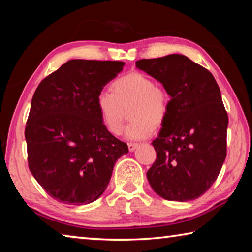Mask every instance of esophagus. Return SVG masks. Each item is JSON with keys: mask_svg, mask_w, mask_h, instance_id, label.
<instances>
[{"mask_svg": "<svg viewBox=\"0 0 252 252\" xmlns=\"http://www.w3.org/2000/svg\"><path fill=\"white\" fill-rule=\"evenodd\" d=\"M138 143H127V147H129V151H134L136 148H138Z\"/></svg>", "mask_w": 252, "mask_h": 252, "instance_id": "esophagus-1", "label": "esophagus"}]
</instances>
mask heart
Segmentation results:
<instances>
[{
    "mask_svg": "<svg viewBox=\"0 0 252 252\" xmlns=\"http://www.w3.org/2000/svg\"><path fill=\"white\" fill-rule=\"evenodd\" d=\"M112 92L101 90L96 95V108L102 122L110 133L121 134L126 112L131 121L126 129L130 140H141L150 135L155 126H160L168 117L170 96L150 76L130 72L114 80Z\"/></svg>",
    "mask_w": 252,
    "mask_h": 252,
    "instance_id": "heart-1",
    "label": "heart"
}]
</instances>
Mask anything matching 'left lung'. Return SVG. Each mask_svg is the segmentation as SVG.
Listing matches in <instances>:
<instances>
[{"label": "left lung", "instance_id": "left-lung-1", "mask_svg": "<svg viewBox=\"0 0 252 252\" xmlns=\"http://www.w3.org/2000/svg\"><path fill=\"white\" fill-rule=\"evenodd\" d=\"M171 96L168 117L152 142L157 159L148 170L163 199L190 201L210 189L227 156L228 114L210 71L181 54L135 62Z\"/></svg>", "mask_w": 252, "mask_h": 252}]
</instances>
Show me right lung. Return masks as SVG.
Wrapping results in <instances>:
<instances>
[{
    "label": "right lung",
    "mask_w": 252,
    "mask_h": 252,
    "mask_svg": "<svg viewBox=\"0 0 252 252\" xmlns=\"http://www.w3.org/2000/svg\"><path fill=\"white\" fill-rule=\"evenodd\" d=\"M125 64L70 60L34 92L25 126L29 169L59 202L94 201L108 187L116 161L129 152L106 129L95 102Z\"/></svg>",
    "instance_id": "right-lung-1"
}]
</instances>
